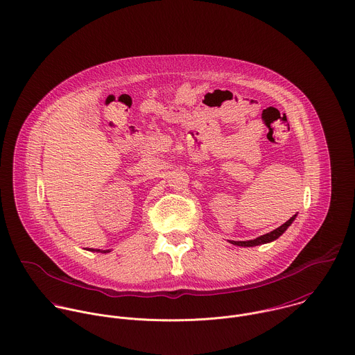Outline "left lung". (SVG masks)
Returning a JSON list of instances; mask_svg holds the SVG:
<instances>
[{
    "label": "left lung",
    "mask_w": 355,
    "mask_h": 355,
    "mask_svg": "<svg viewBox=\"0 0 355 355\" xmlns=\"http://www.w3.org/2000/svg\"><path fill=\"white\" fill-rule=\"evenodd\" d=\"M294 218H295V215H293L287 222H284L282 226H279L277 229H275V230H272V232H269V233H266V234H262V236H259V237H257V239H254V240H247V241H232L233 244H236V245H241V247H254V245H259V244H265V243H269V241H273V240H276L280 234H283L284 233V230L293 223V220H294Z\"/></svg>",
    "instance_id": "8db88e82"
}]
</instances>
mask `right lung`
Returning <instances> with one entry per match:
<instances>
[{
  "label": "right lung",
  "mask_w": 355,
  "mask_h": 355,
  "mask_svg": "<svg viewBox=\"0 0 355 355\" xmlns=\"http://www.w3.org/2000/svg\"><path fill=\"white\" fill-rule=\"evenodd\" d=\"M93 251H100V250H94V248H93ZM104 252H105V251H104Z\"/></svg>",
  "instance_id": "1"
}]
</instances>
